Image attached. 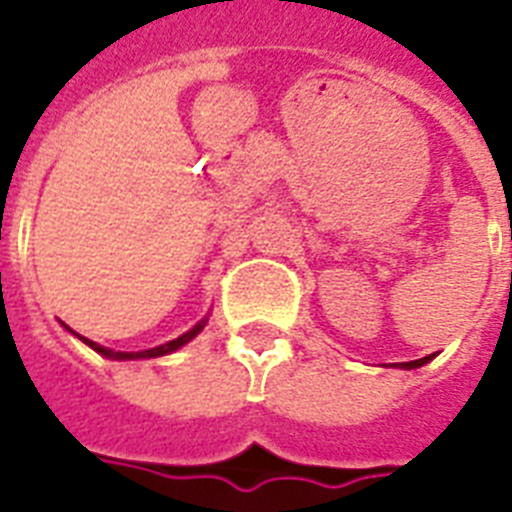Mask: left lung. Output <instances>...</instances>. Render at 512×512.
<instances>
[{
  "label": "left lung",
  "mask_w": 512,
  "mask_h": 512,
  "mask_svg": "<svg viewBox=\"0 0 512 512\" xmlns=\"http://www.w3.org/2000/svg\"><path fill=\"white\" fill-rule=\"evenodd\" d=\"M430 358H433V356H425V358H417V361H404V364H401V366H404V369H417V366H422V364H428V361H430Z\"/></svg>",
  "instance_id": "1"
}]
</instances>
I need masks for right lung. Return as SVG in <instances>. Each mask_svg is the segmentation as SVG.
Listing matches in <instances>:
<instances>
[{
	"mask_svg": "<svg viewBox=\"0 0 512 512\" xmlns=\"http://www.w3.org/2000/svg\"><path fill=\"white\" fill-rule=\"evenodd\" d=\"M204 324L207 321H199L196 327L191 329V332H185V335H180L177 340L172 342H164V345H159V348H151V350H140V353H119V350H111V348H103V345H98V342L87 340V337H82L87 345H90L92 350H98L100 356H108V358H116V361H127V358H156V356H164V353H172V350H177L180 345H185L188 340H193V337L199 335L201 329H204Z\"/></svg>",
	"mask_w": 512,
	"mask_h": 512,
	"instance_id": "right-lung-1",
	"label": "right lung"
}]
</instances>
